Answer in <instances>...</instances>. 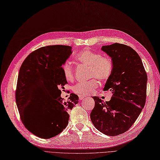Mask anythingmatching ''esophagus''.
<instances>
[{
    "instance_id": "1",
    "label": "esophagus",
    "mask_w": 160,
    "mask_h": 160,
    "mask_svg": "<svg viewBox=\"0 0 160 160\" xmlns=\"http://www.w3.org/2000/svg\"><path fill=\"white\" fill-rule=\"evenodd\" d=\"M86 98V96H83V95H79V100L80 101H82V100H83L84 98Z\"/></svg>"
}]
</instances>
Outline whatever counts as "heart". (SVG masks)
Here are the masks:
<instances>
[{
    "label": "heart",
    "instance_id": "obj_1",
    "mask_svg": "<svg viewBox=\"0 0 160 160\" xmlns=\"http://www.w3.org/2000/svg\"><path fill=\"white\" fill-rule=\"evenodd\" d=\"M79 62L90 68L89 78H96L101 81H107L111 75L112 64L108 58L102 57L101 53L85 49L75 56ZM65 78L72 81L74 78V68L71 63L66 61L62 65ZM98 82L95 79L78 82L72 88L74 92L79 95H87L94 92L98 87Z\"/></svg>",
    "mask_w": 160,
    "mask_h": 160
}]
</instances>
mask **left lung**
<instances>
[{"instance_id":"1","label":"left lung","mask_w":160,"mask_h":160,"mask_svg":"<svg viewBox=\"0 0 160 160\" xmlns=\"http://www.w3.org/2000/svg\"><path fill=\"white\" fill-rule=\"evenodd\" d=\"M101 50L112 59V73L103 90L112 95L105 102L92 97L95 105L90 117L98 130L114 136L130 128L144 107L148 77L139 55L130 46L114 43Z\"/></svg>"}]
</instances>
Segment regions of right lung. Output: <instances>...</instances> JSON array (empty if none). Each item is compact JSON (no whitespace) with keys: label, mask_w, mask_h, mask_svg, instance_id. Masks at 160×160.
I'll return each mask as SVG.
<instances>
[{"label":"right lung","mask_w":160,"mask_h":160,"mask_svg":"<svg viewBox=\"0 0 160 160\" xmlns=\"http://www.w3.org/2000/svg\"><path fill=\"white\" fill-rule=\"evenodd\" d=\"M72 53L71 47L56 45L42 47L32 52L20 68L16 91V102L22 122L28 130L43 139L60 134L68 124V112L79 102V97L71 93L63 102L61 88L68 81L62 65ZM36 108L51 113L49 125H34L26 111Z\"/></svg>","instance_id":"add662e5"}]
</instances>
